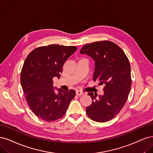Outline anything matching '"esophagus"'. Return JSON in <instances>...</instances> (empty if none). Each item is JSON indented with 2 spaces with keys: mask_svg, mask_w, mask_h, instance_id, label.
I'll list each match as a JSON object with an SVG mask.
<instances>
[{
  "mask_svg": "<svg viewBox=\"0 0 153 153\" xmlns=\"http://www.w3.org/2000/svg\"><path fill=\"white\" fill-rule=\"evenodd\" d=\"M83 94H84V93H83L82 91H79V90L76 91V95H78V96L82 95Z\"/></svg>",
  "mask_w": 153,
  "mask_h": 153,
  "instance_id": "obj_1",
  "label": "esophagus"
}]
</instances>
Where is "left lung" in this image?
Returning a JSON list of instances; mask_svg holds the SVG:
<instances>
[{
  "mask_svg": "<svg viewBox=\"0 0 153 153\" xmlns=\"http://www.w3.org/2000/svg\"><path fill=\"white\" fill-rule=\"evenodd\" d=\"M95 61L93 80L104 85V94L88 93L91 104L86 114L92 120L104 123L113 119L127 101L131 86L129 60L122 49L114 42L102 41L86 44L80 51Z\"/></svg>",
  "mask_w": 153,
  "mask_h": 153,
  "instance_id": "obj_1",
  "label": "left lung"
}]
</instances>
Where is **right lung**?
Instances as JSON below:
<instances>
[{
	"label": "right lung",
	"mask_w": 153,
	"mask_h": 153,
	"mask_svg": "<svg viewBox=\"0 0 153 153\" xmlns=\"http://www.w3.org/2000/svg\"><path fill=\"white\" fill-rule=\"evenodd\" d=\"M77 48L58 44L41 46L28 54L21 71L23 91L30 109L45 121H54L65 114L76 91L53 89V78L60 77L63 64Z\"/></svg>",
	"instance_id": "add662e5"
}]
</instances>
